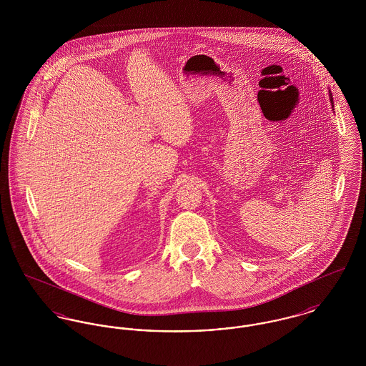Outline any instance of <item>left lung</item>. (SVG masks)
<instances>
[{
  "label": "left lung",
  "mask_w": 366,
  "mask_h": 366,
  "mask_svg": "<svg viewBox=\"0 0 366 366\" xmlns=\"http://www.w3.org/2000/svg\"><path fill=\"white\" fill-rule=\"evenodd\" d=\"M330 100H331L332 107H333V99H332L331 90H330Z\"/></svg>",
  "instance_id": "left-lung-1"
}]
</instances>
